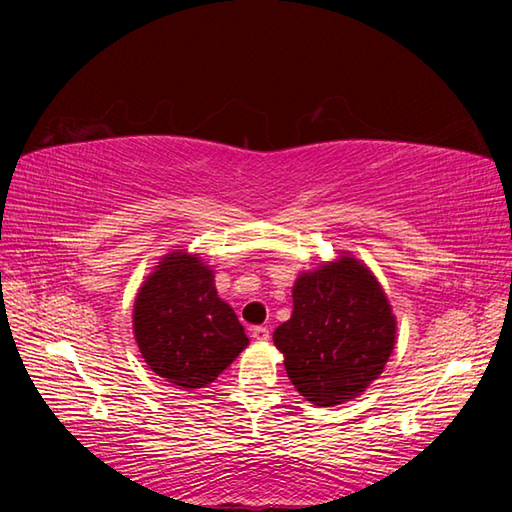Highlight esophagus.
<instances>
[{
	"label": "esophagus",
	"instance_id": "esophagus-1",
	"mask_svg": "<svg viewBox=\"0 0 512 512\" xmlns=\"http://www.w3.org/2000/svg\"><path fill=\"white\" fill-rule=\"evenodd\" d=\"M253 339L259 343H266L270 339V330L266 325H257V328H253Z\"/></svg>",
	"mask_w": 512,
	"mask_h": 512
}]
</instances>
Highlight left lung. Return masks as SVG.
<instances>
[{"label": "left lung", "instance_id": "obj_1", "mask_svg": "<svg viewBox=\"0 0 512 512\" xmlns=\"http://www.w3.org/2000/svg\"><path fill=\"white\" fill-rule=\"evenodd\" d=\"M273 341L299 394L317 407H334L361 396L383 374L396 319L372 270L341 255L299 275L292 317Z\"/></svg>", "mask_w": 512, "mask_h": 512}]
</instances>
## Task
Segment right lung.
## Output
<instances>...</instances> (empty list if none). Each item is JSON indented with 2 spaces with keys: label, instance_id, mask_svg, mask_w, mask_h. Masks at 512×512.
I'll return each instance as SVG.
<instances>
[{
  "label": "right lung",
  "instance_id": "obj_1",
  "mask_svg": "<svg viewBox=\"0 0 512 512\" xmlns=\"http://www.w3.org/2000/svg\"><path fill=\"white\" fill-rule=\"evenodd\" d=\"M134 336L151 372L178 389H200L220 376L248 336L217 297L213 270L184 250L160 259L134 303Z\"/></svg>",
  "mask_w": 512,
  "mask_h": 512
}]
</instances>
